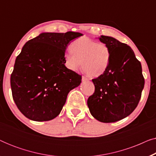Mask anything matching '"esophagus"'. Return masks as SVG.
I'll list each match as a JSON object with an SVG mask.
<instances>
[{"label":"esophagus","mask_w":156,"mask_h":156,"mask_svg":"<svg viewBox=\"0 0 156 156\" xmlns=\"http://www.w3.org/2000/svg\"><path fill=\"white\" fill-rule=\"evenodd\" d=\"M82 80L83 81V82H84V81H88L89 80V79L87 77V76H82Z\"/></svg>","instance_id":"obj_1"}]
</instances>
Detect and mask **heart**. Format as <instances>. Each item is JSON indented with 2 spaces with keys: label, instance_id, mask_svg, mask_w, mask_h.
Instances as JSON below:
<instances>
[{
  "label": "heart",
  "instance_id": "b5f03b06",
  "mask_svg": "<svg viewBox=\"0 0 156 156\" xmlns=\"http://www.w3.org/2000/svg\"><path fill=\"white\" fill-rule=\"evenodd\" d=\"M70 50L65 55L69 69L75 71L82 64L83 70L91 76H99L107 69L111 52L105 43L81 37L72 42Z\"/></svg>",
  "mask_w": 156,
  "mask_h": 156
}]
</instances>
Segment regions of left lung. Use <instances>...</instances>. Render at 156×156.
Masks as SVG:
<instances>
[{"mask_svg": "<svg viewBox=\"0 0 156 156\" xmlns=\"http://www.w3.org/2000/svg\"><path fill=\"white\" fill-rule=\"evenodd\" d=\"M99 40L110 50L107 69L93 79L95 90L88 98L91 114L103 123L116 122L129 116L138 106L144 87L141 64L131 47L114 37Z\"/></svg>", "mask_w": 156, "mask_h": 156, "instance_id": "8db88e82", "label": "left lung"}]
</instances>
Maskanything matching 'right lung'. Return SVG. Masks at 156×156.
I'll use <instances>...</instances> for the list:
<instances>
[{
  "mask_svg": "<svg viewBox=\"0 0 156 156\" xmlns=\"http://www.w3.org/2000/svg\"><path fill=\"white\" fill-rule=\"evenodd\" d=\"M82 33H43L27 41L16 57L10 76L17 107L27 119H55L65 105L68 93L78 87L82 76L65 67V50Z\"/></svg>",
  "mask_w": 156,
  "mask_h": 156,
  "instance_id": "1",
  "label": "right lung"
}]
</instances>
